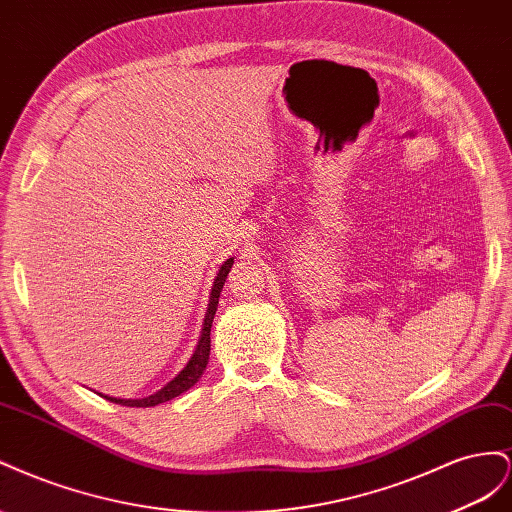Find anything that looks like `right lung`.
<instances>
[{"mask_svg": "<svg viewBox=\"0 0 512 512\" xmlns=\"http://www.w3.org/2000/svg\"><path fill=\"white\" fill-rule=\"evenodd\" d=\"M233 266V259L229 257L225 264L221 266V270H218L216 279H214V285H212V294H210V304H208V313H206V319H203V330H201V337H199V343H197V349L193 358L188 360L186 367L180 371L178 377H173L171 382L160 388L156 394H152V397H145V399H115V397H105L109 399L111 403H120V405H126V407H154L158 403H165V401H171L175 397H180L182 392H186L191 386H195L199 382L201 373L206 371V364L210 360V328H212V321H214V315H216V306H218V298H221V289L225 285V279L227 274Z\"/></svg>", "mask_w": 512, "mask_h": 512, "instance_id": "obj_1", "label": "right lung"}]
</instances>
